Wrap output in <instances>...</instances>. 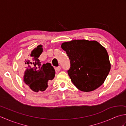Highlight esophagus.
<instances>
[{"mask_svg":"<svg viewBox=\"0 0 126 126\" xmlns=\"http://www.w3.org/2000/svg\"><path fill=\"white\" fill-rule=\"evenodd\" d=\"M55 70H56V71H60V70H61V66H57V67H56L55 68Z\"/></svg>","mask_w":126,"mask_h":126,"instance_id":"1","label":"esophagus"}]
</instances>
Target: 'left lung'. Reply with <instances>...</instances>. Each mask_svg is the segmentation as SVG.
Wrapping results in <instances>:
<instances>
[{
  "label": "left lung",
  "mask_w": 126,
  "mask_h": 126,
  "mask_svg": "<svg viewBox=\"0 0 126 126\" xmlns=\"http://www.w3.org/2000/svg\"><path fill=\"white\" fill-rule=\"evenodd\" d=\"M70 61L68 70L71 82L82 92L94 90L102 84L110 70L106 49L98 42L88 40H73L63 43Z\"/></svg>",
  "instance_id": "left-lung-1"
}]
</instances>
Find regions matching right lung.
Segmentation results:
<instances>
[{
    "label": "right lung",
    "instance_id": "right-lung-1",
    "mask_svg": "<svg viewBox=\"0 0 126 126\" xmlns=\"http://www.w3.org/2000/svg\"><path fill=\"white\" fill-rule=\"evenodd\" d=\"M42 52V45H38L28 57L24 56L23 61H25L20 67L24 82L34 92L46 90L55 76V69L50 63L42 64L39 61L38 57Z\"/></svg>",
    "mask_w": 126,
    "mask_h": 126
}]
</instances>
